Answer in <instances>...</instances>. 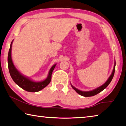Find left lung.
<instances>
[{"label": "left lung", "mask_w": 126, "mask_h": 126, "mask_svg": "<svg viewBox=\"0 0 126 126\" xmlns=\"http://www.w3.org/2000/svg\"><path fill=\"white\" fill-rule=\"evenodd\" d=\"M115 67H116V62H114V68H113V72L111 74V75L110 76V78L108 79V80H107V82L104 83L103 85H102L101 87H98V88H97L96 89H94L93 91H88V92H84V91H81L80 90H79V89H77L75 87H74L73 86H72V88H73L74 90H75L79 94H80L81 95H82V96H84V97H91V96H93V95H95L97 94L98 93H99L102 92L103 90H104V89H105L107 87L109 84L111 82V80H112L113 77L114 76V71H115Z\"/></svg>", "instance_id": "obj_1"}]
</instances>
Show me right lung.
Segmentation results:
<instances>
[{
    "mask_svg": "<svg viewBox=\"0 0 126 126\" xmlns=\"http://www.w3.org/2000/svg\"><path fill=\"white\" fill-rule=\"evenodd\" d=\"M12 42L10 44L9 53H8V64L9 73L14 82L17 85H18L20 88L24 89L26 91L30 92H37L45 88L50 82L51 79H52V72L56 64L53 65L52 67L50 68V71L49 72L48 77L44 80L39 82H36L29 79L28 78L21 74L14 67L11 56Z\"/></svg>",
    "mask_w": 126,
    "mask_h": 126,
    "instance_id": "add662e5",
    "label": "right lung"
}]
</instances>
